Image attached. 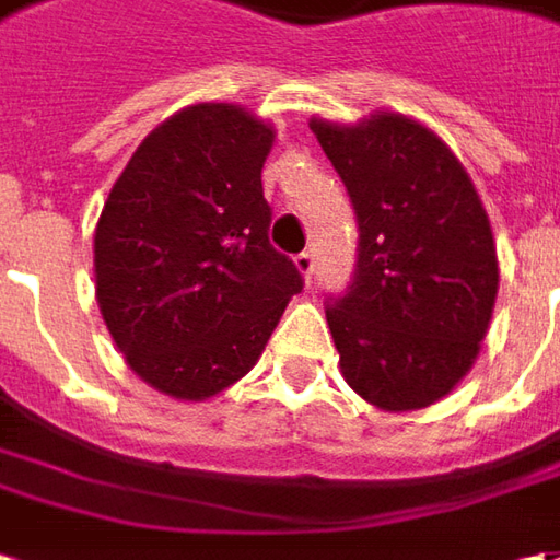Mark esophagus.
I'll use <instances>...</instances> for the list:
<instances>
[{
    "label": "esophagus",
    "mask_w": 560,
    "mask_h": 560,
    "mask_svg": "<svg viewBox=\"0 0 560 560\" xmlns=\"http://www.w3.org/2000/svg\"><path fill=\"white\" fill-rule=\"evenodd\" d=\"M294 266H296V272H300L303 279L312 281V272H315V254H312V250H303V254H296Z\"/></svg>",
    "instance_id": "1"
}]
</instances>
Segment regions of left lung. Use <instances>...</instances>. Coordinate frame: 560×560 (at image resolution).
Returning <instances> with one entry per match:
<instances>
[{
  "label": "left lung",
  "instance_id": "left-lung-1",
  "mask_svg": "<svg viewBox=\"0 0 560 560\" xmlns=\"http://www.w3.org/2000/svg\"><path fill=\"white\" fill-rule=\"evenodd\" d=\"M359 220V260L325 306L346 383L380 410L435 405L469 374L500 266L485 205L435 131L401 113L312 119Z\"/></svg>",
  "mask_w": 560,
  "mask_h": 560
}]
</instances>
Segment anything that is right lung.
Here are the masks:
<instances>
[{"mask_svg":"<svg viewBox=\"0 0 560 560\" xmlns=\"http://www.w3.org/2000/svg\"><path fill=\"white\" fill-rule=\"evenodd\" d=\"M276 131L235 104H196L152 131L94 230L106 330L143 383L205 401L257 364L296 266L269 245L260 171Z\"/></svg>","mask_w":560,"mask_h":560,"instance_id":"obj_1","label":"right lung"}]
</instances>
